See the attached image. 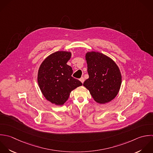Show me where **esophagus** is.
Returning <instances> with one entry per match:
<instances>
[{
    "mask_svg": "<svg viewBox=\"0 0 153 153\" xmlns=\"http://www.w3.org/2000/svg\"><path fill=\"white\" fill-rule=\"evenodd\" d=\"M79 80H80V81L82 83H83V82H85V79H84V77H82Z\"/></svg>",
    "mask_w": 153,
    "mask_h": 153,
    "instance_id": "34e87169",
    "label": "esophagus"
}]
</instances>
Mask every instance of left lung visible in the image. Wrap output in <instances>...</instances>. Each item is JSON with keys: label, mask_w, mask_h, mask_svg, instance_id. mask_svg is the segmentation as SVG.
Returning <instances> with one entry per match:
<instances>
[{"label": "left lung", "mask_w": 153, "mask_h": 153, "mask_svg": "<svg viewBox=\"0 0 153 153\" xmlns=\"http://www.w3.org/2000/svg\"><path fill=\"white\" fill-rule=\"evenodd\" d=\"M85 59L89 78L83 86L97 103L104 104L110 102L118 94L122 84L118 65L111 58L98 52H86Z\"/></svg>", "instance_id": "1"}]
</instances>
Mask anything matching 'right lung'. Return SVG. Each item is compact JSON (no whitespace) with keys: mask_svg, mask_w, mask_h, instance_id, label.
Returning <instances> with one entry per match:
<instances>
[{"mask_svg":"<svg viewBox=\"0 0 153 153\" xmlns=\"http://www.w3.org/2000/svg\"><path fill=\"white\" fill-rule=\"evenodd\" d=\"M71 56L69 51L55 52L43 60L38 70L37 82L43 95L56 105H64L71 92L82 85L71 76L72 68L67 64Z\"/></svg>","mask_w":153,"mask_h":153,"instance_id":"add662e5","label":"right lung"}]
</instances>
